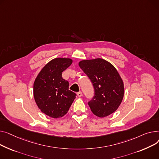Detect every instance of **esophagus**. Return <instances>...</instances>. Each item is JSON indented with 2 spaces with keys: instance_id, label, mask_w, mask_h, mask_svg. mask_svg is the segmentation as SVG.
I'll list each match as a JSON object with an SVG mask.
<instances>
[{
  "instance_id": "esophagus-1",
  "label": "esophagus",
  "mask_w": 159,
  "mask_h": 159,
  "mask_svg": "<svg viewBox=\"0 0 159 159\" xmlns=\"http://www.w3.org/2000/svg\"><path fill=\"white\" fill-rule=\"evenodd\" d=\"M77 95H78V97H81L83 94H82L81 92H77Z\"/></svg>"
}]
</instances>
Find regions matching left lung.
Returning a JSON list of instances; mask_svg holds the SVG:
<instances>
[{
	"label": "left lung",
	"mask_w": 159,
	"mask_h": 159,
	"mask_svg": "<svg viewBox=\"0 0 159 159\" xmlns=\"http://www.w3.org/2000/svg\"><path fill=\"white\" fill-rule=\"evenodd\" d=\"M79 66L94 89V96L88 102L92 113L99 117L114 113L122 102L125 91L123 80L116 69L101 58L82 60Z\"/></svg>",
	"instance_id": "8db88e82"
}]
</instances>
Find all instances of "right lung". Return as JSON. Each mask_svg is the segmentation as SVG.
I'll list each match as a JSON object with an SVG mask.
<instances>
[{
  "label": "right lung",
  "mask_w": 159,
  "mask_h": 159,
  "mask_svg": "<svg viewBox=\"0 0 159 159\" xmlns=\"http://www.w3.org/2000/svg\"><path fill=\"white\" fill-rule=\"evenodd\" d=\"M67 58H57L47 63L36 78L33 95L36 103L45 115L61 117L67 113L76 94L69 90V82L62 72L72 64Z\"/></svg>",
  "instance_id": "right-lung-1"
}]
</instances>
